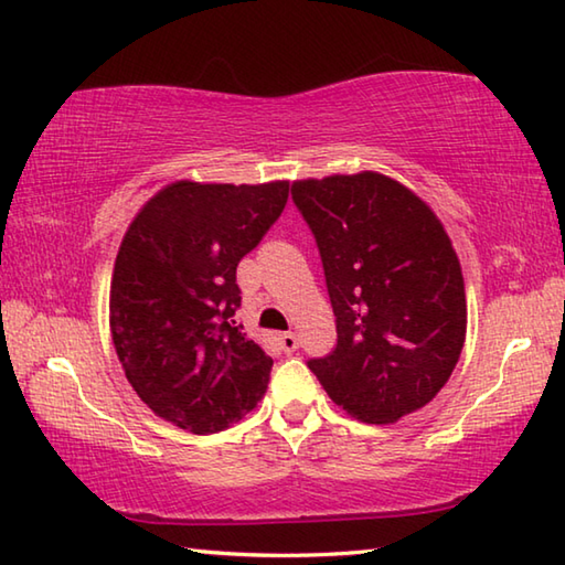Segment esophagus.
I'll return each instance as SVG.
<instances>
[{"mask_svg":"<svg viewBox=\"0 0 565 565\" xmlns=\"http://www.w3.org/2000/svg\"><path fill=\"white\" fill-rule=\"evenodd\" d=\"M278 344L282 351H287V354H292V351L300 347V339H297V334H292V332H282V334H278Z\"/></svg>","mask_w":565,"mask_h":565,"instance_id":"obj_1","label":"esophagus"}]
</instances>
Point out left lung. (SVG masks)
<instances>
[{
    "instance_id": "left-lung-1",
    "label": "left lung",
    "mask_w": 565,
    "mask_h": 565,
    "mask_svg": "<svg viewBox=\"0 0 565 565\" xmlns=\"http://www.w3.org/2000/svg\"><path fill=\"white\" fill-rule=\"evenodd\" d=\"M315 233L337 347L312 374L361 423H396L452 376L467 334L462 268L425 201L379 172L297 179Z\"/></svg>"
}]
</instances>
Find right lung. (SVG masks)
I'll return each mask as SVG.
<instances>
[{
	"instance_id": "right-lung-1",
	"label": "right lung",
	"mask_w": 565,
	"mask_h": 565,
	"mask_svg": "<svg viewBox=\"0 0 565 565\" xmlns=\"http://www.w3.org/2000/svg\"><path fill=\"white\" fill-rule=\"evenodd\" d=\"M290 182L179 179L137 211L110 280V334L127 381L186 433L228 428L268 388L273 359L241 332L236 268L258 246Z\"/></svg>"
}]
</instances>
